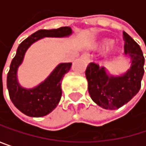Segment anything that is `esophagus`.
I'll return each instance as SVG.
<instances>
[{
  "label": "esophagus",
  "mask_w": 146,
  "mask_h": 146,
  "mask_svg": "<svg viewBox=\"0 0 146 146\" xmlns=\"http://www.w3.org/2000/svg\"><path fill=\"white\" fill-rule=\"evenodd\" d=\"M84 60H85V62H87V63H89L90 62V57L89 56H84Z\"/></svg>",
  "instance_id": "esophagus-1"
}]
</instances>
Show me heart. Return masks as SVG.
<instances>
[{
    "mask_svg": "<svg viewBox=\"0 0 146 146\" xmlns=\"http://www.w3.org/2000/svg\"><path fill=\"white\" fill-rule=\"evenodd\" d=\"M111 44H112V40H108V39H105L99 44V47L100 48H105V47H107V46L111 45Z\"/></svg>",
    "mask_w": 146,
    "mask_h": 146,
    "instance_id": "b5f03b06",
    "label": "heart"
}]
</instances>
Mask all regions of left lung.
<instances>
[{
	"label": "left lung",
	"instance_id": "1",
	"mask_svg": "<svg viewBox=\"0 0 146 146\" xmlns=\"http://www.w3.org/2000/svg\"><path fill=\"white\" fill-rule=\"evenodd\" d=\"M124 53L130 57V69L120 77L106 74L104 67L90 62L86 68L88 90L93 102L104 109L116 110L125 105L139 92L145 73L143 52L131 37L123 33Z\"/></svg>",
	"mask_w": 146,
	"mask_h": 146
}]
</instances>
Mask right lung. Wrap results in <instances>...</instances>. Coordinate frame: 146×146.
Masks as SVG:
<instances>
[{"mask_svg":"<svg viewBox=\"0 0 146 146\" xmlns=\"http://www.w3.org/2000/svg\"><path fill=\"white\" fill-rule=\"evenodd\" d=\"M71 34L72 29L69 27L40 29L24 40L17 47L7 73V85L12 102L25 115L35 117H44L56 108L62 97V80L72 66L71 62L61 63L40 85L31 90L23 89L17 81V70L23 62L27 49L43 37H64Z\"/></svg>","mask_w":146,"mask_h":146,"instance_id":"add662e5","label":"right lung"}]
</instances>
